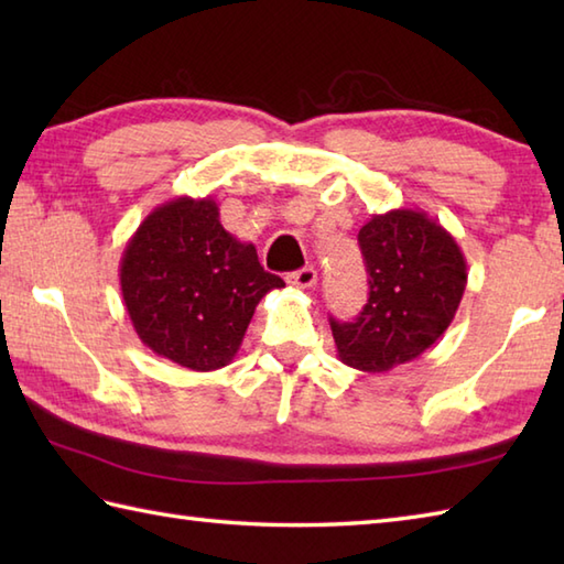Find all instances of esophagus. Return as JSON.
I'll return each mask as SVG.
<instances>
[{"instance_id":"1","label":"esophagus","mask_w":564,"mask_h":564,"mask_svg":"<svg viewBox=\"0 0 564 564\" xmlns=\"http://www.w3.org/2000/svg\"><path fill=\"white\" fill-rule=\"evenodd\" d=\"M289 283L295 285V289H313V285L317 283V271L313 267L297 269L289 275Z\"/></svg>"}]
</instances>
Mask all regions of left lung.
<instances>
[{"mask_svg": "<svg viewBox=\"0 0 564 564\" xmlns=\"http://www.w3.org/2000/svg\"><path fill=\"white\" fill-rule=\"evenodd\" d=\"M358 245L368 303L354 322L329 325L341 364L386 373L414 361L448 329L465 293L467 263L453 235L412 208L373 215Z\"/></svg>", "mask_w": 564, "mask_h": 564, "instance_id": "obj_1", "label": "left lung"}]
</instances>
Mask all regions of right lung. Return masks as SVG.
I'll return each instance as SVG.
<instances>
[{"label": "right lung", "instance_id": "obj_1", "mask_svg": "<svg viewBox=\"0 0 564 564\" xmlns=\"http://www.w3.org/2000/svg\"><path fill=\"white\" fill-rule=\"evenodd\" d=\"M283 285L254 245L225 230L210 196L162 203L121 257L123 303L142 344L200 373L232 361L259 301Z\"/></svg>", "mask_w": 564, "mask_h": 564}]
</instances>
